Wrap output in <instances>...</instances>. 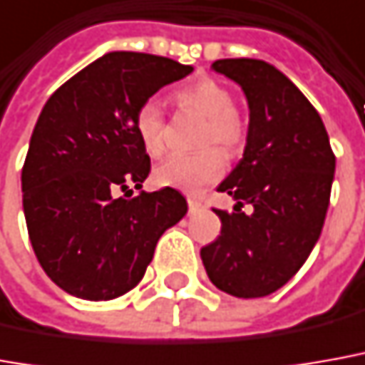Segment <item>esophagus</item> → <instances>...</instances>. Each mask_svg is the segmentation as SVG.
I'll return each instance as SVG.
<instances>
[{"instance_id": "esophagus-1", "label": "esophagus", "mask_w": 365, "mask_h": 365, "mask_svg": "<svg viewBox=\"0 0 365 365\" xmlns=\"http://www.w3.org/2000/svg\"><path fill=\"white\" fill-rule=\"evenodd\" d=\"M187 205H190V212H192V214H195V212L203 210L202 200H197V197H193V195H190V197H187Z\"/></svg>"}]
</instances>
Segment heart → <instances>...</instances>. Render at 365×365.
Here are the masks:
<instances>
[{
  "mask_svg": "<svg viewBox=\"0 0 365 365\" xmlns=\"http://www.w3.org/2000/svg\"><path fill=\"white\" fill-rule=\"evenodd\" d=\"M175 99L182 108L197 111L205 118L200 135V145H203V150L170 155L155 168V182L183 192H200L205 183L214 182L224 170V155L214 145H220L225 151L240 150L245 141V125L234 111V98L230 89L215 79L202 78L185 83L175 91ZM133 128L148 155H163V115L155 101L141 103L133 115Z\"/></svg>",
  "mask_w": 365,
  "mask_h": 365,
  "instance_id": "heart-1",
  "label": "heart"
}]
</instances>
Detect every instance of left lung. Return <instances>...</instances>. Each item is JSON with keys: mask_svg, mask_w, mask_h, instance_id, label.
<instances>
[{"mask_svg": "<svg viewBox=\"0 0 365 365\" xmlns=\"http://www.w3.org/2000/svg\"><path fill=\"white\" fill-rule=\"evenodd\" d=\"M212 68L242 86L250 130L242 162L217 187L237 203L232 214L214 210L222 234L203 245L202 262L225 294L264 297L296 276L318 242L336 155L316 108L279 69L247 58Z\"/></svg>", "mask_w": 365, "mask_h": 365, "instance_id": "obj_1", "label": "left lung"}]
</instances>
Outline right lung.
Here are the masks:
<instances>
[{
  "instance_id": "obj_1",
  "label": "right lung",
  "mask_w": 365,
  "mask_h": 365,
  "mask_svg": "<svg viewBox=\"0 0 365 365\" xmlns=\"http://www.w3.org/2000/svg\"><path fill=\"white\" fill-rule=\"evenodd\" d=\"M192 71L170 58L111 51L47 99L21 192L37 262L63 292L91 302L123 296L140 284L163 232L187 212L173 187L141 190L151 162L133 115L158 89Z\"/></svg>"
}]
</instances>
